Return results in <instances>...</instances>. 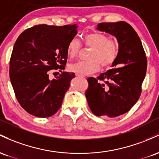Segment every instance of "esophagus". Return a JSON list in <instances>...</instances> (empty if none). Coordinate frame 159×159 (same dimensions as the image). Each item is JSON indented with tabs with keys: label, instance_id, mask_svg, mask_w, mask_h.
I'll return each instance as SVG.
<instances>
[{
	"label": "esophagus",
	"instance_id": "obj_1",
	"mask_svg": "<svg viewBox=\"0 0 159 159\" xmlns=\"http://www.w3.org/2000/svg\"><path fill=\"white\" fill-rule=\"evenodd\" d=\"M76 76H77V77H79V78H83V76H81V75H79V74H76Z\"/></svg>",
	"mask_w": 159,
	"mask_h": 159
}]
</instances>
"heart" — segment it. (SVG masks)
I'll use <instances>...</instances> for the list:
<instances>
[{"label": "heart", "instance_id": "1", "mask_svg": "<svg viewBox=\"0 0 159 159\" xmlns=\"http://www.w3.org/2000/svg\"><path fill=\"white\" fill-rule=\"evenodd\" d=\"M84 45L92 49L88 61H78L68 65V70L76 74L85 76L98 72L100 66L103 68L110 67L118 55V43L115 40L99 32H91L83 37ZM80 43L76 38L70 40L67 46V54L70 58L77 56L80 49Z\"/></svg>", "mask_w": 159, "mask_h": 159}]
</instances>
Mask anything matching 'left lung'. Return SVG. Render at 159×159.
I'll use <instances>...</instances> for the list:
<instances>
[{"label": "left lung", "mask_w": 159, "mask_h": 159, "mask_svg": "<svg viewBox=\"0 0 159 159\" xmlns=\"http://www.w3.org/2000/svg\"><path fill=\"white\" fill-rule=\"evenodd\" d=\"M97 30L116 37L118 55L111 66L116 68L103 73L97 79L88 78L85 97L94 115L113 118L127 113L138 101L147 60L140 37L128 23H99Z\"/></svg>", "instance_id": "1"}]
</instances>
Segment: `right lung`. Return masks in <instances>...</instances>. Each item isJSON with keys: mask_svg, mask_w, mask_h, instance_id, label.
I'll use <instances>...</instances> for the list:
<instances>
[{"mask_svg": "<svg viewBox=\"0 0 159 159\" xmlns=\"http://www.w3.org/2000/svg\"><path fill=\"white\" fill-rule=\"evenodd\" d=\"M77 25H39L23 31L14 44L10 62L16 97L28 113L40 118L54 115L61 106L74 73L49 80V71L64 70L67 46L77 34Z\"/></svg>", "mask_w": 159, "mask_h": 159, "instance_id": "right-lung-1", "label": "right lung"}]
</instances>
